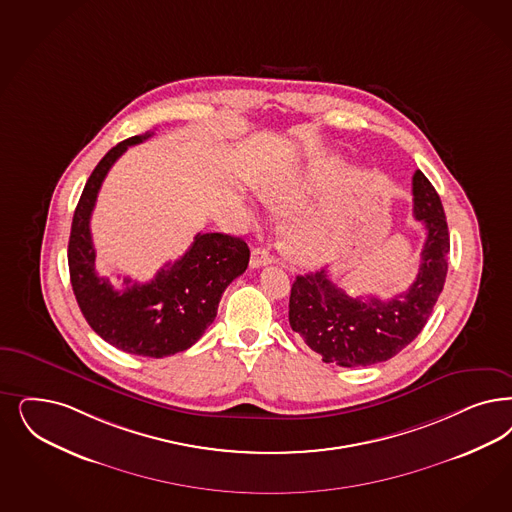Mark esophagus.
<instances>
[{"label": "esophagus", "mask_w": 512, "mask_h": 512, "mask_svg": "<svg viewBox=\"0 0 512 512\" xmlns=\"http://www.w3.org/2000/svg\"><path fill=\"white\" fill-rule=\"evenodd\" d=\"M270 263H272V255L266 247H255L251 251V259H249L251 268H261V266L270 265Z\"/></svg>", "instance_id": "1"}]
</instances>
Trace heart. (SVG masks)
<instances>
[{"instance_id": "heart-1", "label": "heart", "mask_w": 512, "mask_h": 512, "mask_svg": "<svg viewBox=\"0 0 512 512\" xmlns=\"http://www.w3.org/2000/svg\"><path fill=\"white\" fill-rule=\"evenodd\" d=\"M335 162H321L300 174L278 177L261 189V198L278 212H299L329 183ZM340 217L335 212L308 213L295 219L283 232L285 251L302 265L323 263L338 246Z\"/></svg>"}]
</instances>
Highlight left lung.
<instances>
[{
    "mask_svg": "<svg viewBox=\"0 0 512 512\" xmlns=\"http://www.w3.org/2000/svg\"><path fill=\"white\" fill-rule=\"evenodd\" d=\"M414 217L422 221L427 238L422 265L414 283L388 300L352 299L327 270L297 276L289 297V325L302 340L340 367H367L388 361L422 333L441 295L450 234L441 198L418 170L412 177Z\"/></svg>",
    "mask_w": 512,
    "mask_h": 512,
    "instance_id": "left-lung-1",
    "label": "left lung"
}]
</instances>
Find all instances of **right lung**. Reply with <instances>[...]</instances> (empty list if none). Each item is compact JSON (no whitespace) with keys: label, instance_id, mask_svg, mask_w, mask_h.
<instances>
[{"label":"right lung","instance_id":"obj_1","mask_svg":"<svg viewBox=\"0 0 512 512\" xmlns=\"http://www.w3.org/2000/svg\"><path fill=\"white\" fill-rule=\"evenodd\" d=\"M151 136L145 132L117 143L90 174L71 221L68 265L75 299L94 333L123 352L159 359L191 348L204 335L223 291L246 272L249 247L236 236L198 232L189 251L149 283L124 278L123 289H115L109 278L98 276L90 234L98 191L128 145Z\"/></svg>","mask_w":512,"mask_h":512}]
</instances>
